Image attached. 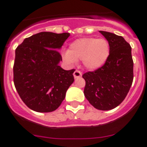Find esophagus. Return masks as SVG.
<instances>
[{
	"mask_svg": "<svg viewBox=\"0 0 147 147\" xmlns=\"http://www.w3.org/2000/svg\"><path fill=\"white\" fill-rule=\"evenodd\" d=\"M73 76H74V77H75V78H80L81 76H82V72H81V71H79V70H77V69H76V71H74Z\"/></svg>",
	"mask_w": 147,
	"mask_h": 147,
	"instance_id": "obj_1",
	"label": "esophagus"
}]
</instances>
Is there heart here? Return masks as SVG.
I'll return each mask as SVG.
<instances>
[{"label":"heart","instance_id":"b5f03b06","mask_svg":"<svg viewBox=\"0 0 147 147\" xmlns=\"http://www.w3.org/2000/svg\"><path fill=\"white\" fill-rule=\"evenodd\" d=\"M109 55L110 44L107 40L86 37L71 42L69 50L64 54V59L71 64L82 60L87 69H96L105 64Z\"/></svg>","mask_w":147,"mask_h":147}]
</instances>
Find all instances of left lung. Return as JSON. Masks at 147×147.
<instances>
[{"mask_svg": "<svg viewBox=\"0 0 147 147\" xmlns=\"http://www.w3.org/2000/svg\"><path fill=\"white\" fill-rule=\"evenodd\" d=\"M110 44V55L102 66L83 74L84 94L96 109L108 111L125 99L134 79L131 47L121 36L100 31Z\"/></svg>", "mask_w": 147, "mask_h": 147, "instance_id": "obj_1", "label": "left lung"}]
</instances>
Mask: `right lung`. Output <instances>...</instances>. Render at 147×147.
I'll list each match as a JSON object with an SVG mask.
<instances>
[{"instance_id": "add662e5", "label": "right lung", "mask_w": 147, "mask_h": 147, "mask_svg": "<svg viewBox=\"0 0 147 147\" xmlns=\"http://www.w3.org/2000/svg\"><path fill=\"white\" fill-rule=\"evenodd\" d=\"M69 33L41 32L26 38L15 51L13 83L25 105L37 112H52L59 107L69 86L75 69L64 70L57 49Z\"/></svg>"}]
</instances>
